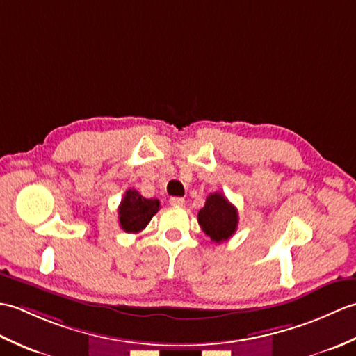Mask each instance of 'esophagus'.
Segmentation results:
<instances>
[{
  "label": "esophagus",
  "mask_w": 356,
  "mask_h": 356,
  "mask_svg": "<svg viewBox=\"0 0 356 356\" xmlns=\"http://www.w3.org/2000/svg\"><path fill=\"white\" fill-rule=\"evenodd\" d=\"M170 203L172 207H184L185 205V199L182 197H171Z\"/></svg>",
  "instance_id": "34e87169"
}]
</instances>
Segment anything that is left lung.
Segmentation results:
<instances>
[{"label": "left lung", "instance_id": "left-lung-1", "mask_svg": "<svg viewBox=\"0 0 356 356\" xmlns=\"http://www.w3.org/2000/svg\"><path fill=\"white\" fill-rule=\"evenodd\" d=\"M197 220L202 231L211 240L222 243L229 240L237 231L238 213L222 193H213L207 197L205 207L199 211Z\"/></svg>", "mask_w": 356, "mask_h": 356}]
</instances>
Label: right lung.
Here are the masks:
<instances>
[{"label": "right lung", "instance_id": "right-lung-1", "mask_svg": "<svg viewBox=\"0 0 356 356\" xmlns=\"http://www.w3.org/2000/svg\"><path fill=\"white\" fill-rule=\"evenodd\" d=\"M161 208L157 199L142 197L139 191L127 190L119 205V225L125 232L138 234L149 223L151 218Z\"/></svg>", "mask_w": 356, "mask_h": 356}]
</instances>
